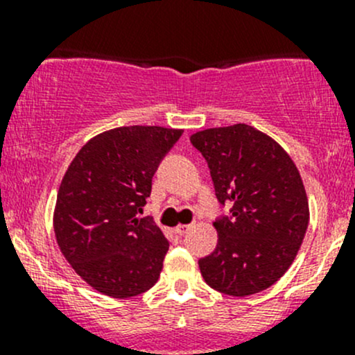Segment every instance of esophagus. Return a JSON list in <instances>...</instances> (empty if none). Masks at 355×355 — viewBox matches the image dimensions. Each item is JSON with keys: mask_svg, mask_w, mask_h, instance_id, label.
Listing matches in <instances>:
<instances>
[{"mask_svg": "<svg viewBox=\"0 0 355 355\" xmlns=\"http://www.w3.org/2000/svg\"><path fill=\"white\" fill-rule=\"evenodd\" d=\"M192 228V225H178V227H175V234L177 235H185L189 230Z\"/></svg>", "mask_w": 355, "mask_h": 355, "instance_id": "1", "label": "esophagus"}]
</instances>
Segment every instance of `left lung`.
Returning a JSON list of instances; mask_svg holds the SVG:
<instances>
[{
  "mask_svg": "<svg viewBox=\"0 0 355 355\" xmlns=\"http://www.w3.org/2000/svg\"><path fill=\"white\" fill-rule=\"evenodd\" d=\"M191 142L209 166L216 198L232 216L214 221L218 244L199 259L211 288L234 297L277 284L295 259L309 225V200L292 157L245 123L206 128Z\"/></svg>",
  "mask_w": 355,
  "mask_h": 355,
  "instance_id": "left-lung-1",
  "label": "left lung"
}]
</instances>
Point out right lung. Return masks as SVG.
Masks as SVG:
<instances>
[{
  "instance_id": "right-lung-1",
  "label": "right lung",
  "mask_w": 355,
  "mask_h": 355,
  "mask_svg": "<svg viewBox=\"0 0 355 355\" xmlns=\"http://www.w3.org/2000/svg\"><path fill=\"white\" fill-rule=\"evenodd\" d=\"M184 130L118 127L82 146L68 166L53 227L60 250L87 285L128 299L156 284L168 252L166 237L141 218L153 177Z\"/></svg>"
}]
</instances>
